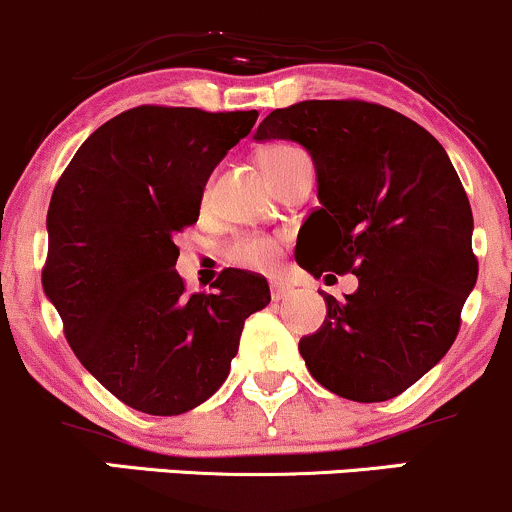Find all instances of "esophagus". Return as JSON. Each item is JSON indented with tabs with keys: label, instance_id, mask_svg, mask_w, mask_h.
Here are the masks:
<instances>
[{
	"label": "esophagus",
	"instance_id": "esophagus-1",
	"mask_svg": "<svg viewBox=\"0 0 512 512\" xmlns=\"http://www.w3.org/2000/svg\"><path fill=\"white\" fill-rule=\"evenodd\" d=\"M294 294V286L282 282V279H277V282H272V299L274 301H284L289 299V296Z\"/></svg>",
	"mask_w": 512,
	"mask_h": 512
}]
</instances>
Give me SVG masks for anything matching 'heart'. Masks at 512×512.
I'll return each mask as SVG.
<instances>
[{
  "mask_svg": "<svg viewBox=\"0 0 512 512\" xmlns=\"http://www.w3.org/2000/svg\"><path fill=\"white\" fill-rule=\"evenodd\" d=\"M299 157H306L299 148H291V145H274L269 148L265 155H262V165L265 170H274V167H282L284 162L299 160ZM279 255V247L274 240L262 238V235H247V238L235 240L233 245L228 247V257L240 267L250 269H265L274 265Z\"/></svg>",
  "mask_w": 512,
  "mask_h": 512,
  "instance_id": "obj_1",
  "label": "heart"
}]
</instances>
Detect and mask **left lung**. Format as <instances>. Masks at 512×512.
<instances>
[{
    "mask_svg": "<svg viewBox=\"0 0 512 512\" xmlns=\"http://www.w3.org/2000/svg\"><path fill=\"white\" fill-rule=\"evenodd\" d=\"M255 140H294L316 167L320 209L296 262L359 282L342 301L323 296L328 316L299 342L308 372L350 401H389L447 355L479 274L445 148L386 106L320 99L272 111Z\"/></svg>",
    "mask_w": 512,
    "mask_h": 512,
    "instance_id": "1",
    "label": "left lung"
}]
</instances>
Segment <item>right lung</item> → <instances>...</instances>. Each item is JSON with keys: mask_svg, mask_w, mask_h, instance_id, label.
<instances>
[{"mask_svg": "<svg viewBox=\"0 0 512 512\" xmlns=\"http://www.w3.org/2000/svg\"><path fill=\"white\" fill-rule=\"evenodd\" d=\"M257 111L138 106L99 126L55 184L43 291L72 352L104 389L148 415L213 396L238 355L267 279L223 269L211 294H187L174 235L199 218L218 162Z\"/></svg>", "mask_w": 512, "mask_h": 512, "instance_id": "right-lung-1", "label": "right lung"}]
</instances>
